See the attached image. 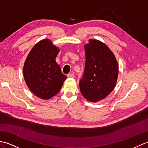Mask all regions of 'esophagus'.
<instances>
[{
	"label": "esophagus",
	"mask_w": 148,
	"mask_h": 148,
	"mask_svg": "<svg viewBox=\"0 0 148 148\" xmlns=\"http://www.w3.org/2000/svg\"><path fill=\"white\" fill-rule=\"evenodd\" d=\"M67 77L69 78H73L74 77V74L73 73H69L67 75Z\"/></svg>",
	"instance_id": "obj_1"
}]
</instances>
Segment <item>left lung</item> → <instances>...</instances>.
<instances>
[{
	"label": "left lung",
	"instance_id": "left-lung-1",
	"mask_svg": "<svg viewBox=\"0 0 148 148\" xmlns=\"http://www.w3.org/2000/svg\"><path fill=\"white\" fill-rule=\"evenodd\" d=\"M84 73L79 81L81 94L87 100L97 102L113 90L117 81L118 63L112 51L100 41L89 40L85 45Z\"/></svg>",
	"mask_w": 148,
	"mask_h": 148
}]
</instances>
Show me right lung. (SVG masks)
Instances as JSON below:
<instances>
[{"instance_id": "add662e5", "label": "right lung", "mask_w": 148, "mask_h": 148, "mask_svg": "<svg viewBox=\"0 0 148 148\" xmlns=\"http://www.w3.org/2000/svg\"><path fill=\"white\" fill-rule=\"evenodd\" d=\"M59 50L49 39H44L33 47L25 60V81L30 91L40 98L49 99L56 95L67 79L56 61Z\"/></svg>"}]
</instances>
